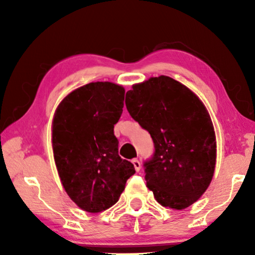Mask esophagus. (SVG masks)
Returning <instances> with one entry per match:
<instances>
[{
  "label": "esophagus",
  "instance_id": "esophagus-1",
  "mask_svg": "<svg viewBox=\"0 0 255 255\" xmlns=\"http://www.w3.org/2000/svg\"><path fill=\"white\" fill-rule=\"evenodd\" d=\"M132 163H133L135 172H139V170H140V166H141L140 161H139L138 159H133V160H132Z\"/></svg>",
  "mask_w": 255,
  "mask_h": 255
}]
</instances>
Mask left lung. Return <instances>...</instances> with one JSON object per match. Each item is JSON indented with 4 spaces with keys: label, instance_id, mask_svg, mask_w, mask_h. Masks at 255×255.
I'll return each instance as SVG.
<instances>
[{
    "label": "left lung",
    "instance_id": "8db88e82",
    "mask_svg": "<svg viewBox=\"0 0 255 255\" xmlns=\"http://www.w3.org/2000/svg\"><path fill=\"white\" fill-rule=\"evenodd\" d=\"M131 117L154 142L145 162L146 186L162 207L182 210L210 186L217 144L214 124L196 94L169 76L132 85L125 97Z\"/></svg>",
    "mask_w": 255,
    "mask_h": 255
}]
</instances>
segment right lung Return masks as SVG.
Wrapping results in <instances>:
<instances>
[{
    "mask_svg": "<svg viewBox=\"0 0 255 255\" xmlns=\"http://www.w3.org/2000/svg\"><path fill=\"white\" fill-rule=\"evenodd\" d=\"M125 89L90 82L59 103L52 121V148L61 184L83 211L102 212L120 200L135 173L118 154L114 125L123 113Z\"/></svg>",
    "mask_w": 255,
    "mask_h": 255,
    "instance_id": "right-lung-1",
    "label": "right lung"
}]
</instances>
